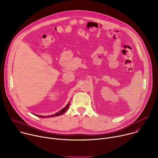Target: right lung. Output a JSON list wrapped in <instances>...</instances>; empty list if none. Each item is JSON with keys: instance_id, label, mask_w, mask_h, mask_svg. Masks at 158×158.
Listing matches in <instances>:
<instances>
[{"instance_id": "obj_1", "label": "right lung", "mask_w": 158, "mask_h": 158, "mask_svg": "<svg viewBox=\"0 0 158 158\" xmlns=\"http://www.w3.org/2000/svg\"><path fill=\"white\" fill-rule=\"evenodd\" d=\"M69 105H70V102L66 105V106H65L64 108H63L62 109H61L59 112H57V113H56L55 114H53V115H51V116H39V115H35V116H37V117L44 118H50V117H56V116H60V115L63 114L64 113V112H65L67 109H68Z\"/></svg>"}]
</instances>
